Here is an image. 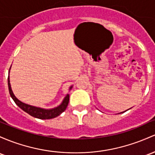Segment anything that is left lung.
Segmentation results:
<instances>
[{
	"mask_svg": "<svg viewBox=\"0 0 155 155\" xmlns=\"http://www.w3.org/2000/svg\"><path fill=\"white\" fill-rule=\"evenodd\" d=\"M131 109V108H130ZM129 110H130V109H129ZM127 110H126V111H127ZM126 111H124V112H126ZM124 112H122V113H124Z\"/></svg>",
	"mask_w": 155,
	"mask_h": 155,
	"instance_id": "1",
	"label": "left lung"
}]
</instances>
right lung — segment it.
<instances>
[{
	"mask_svg": "<svg viewBox=\"0 0 155 155\" xmlns=\"http://www.w3.org/2000/svg\"><path fill=\"white\" fill-rule=\"evenodd\" d=\"M10 70V69H9ZM8 75H9V71H8ZM8 91H9L10 96H11L12 98L14 100V101L18 105L19 107L23 110V111L29 114L31 116L35 117V118H39V119H51L56 117L59 116L60 114H62L64 110L67 108L68 104L69 103V98L70 96L69 94H67L64 99L62 100V102L59 105V106L56 107L52 109H44L41 107H38L31 106V105L27 104L22 101H20L19 99L16 98L15 94L13 93L12 90L11 84H10V80H9V76L8 77ZM73 86H71L69 88V91L72 89Z\"/></svg>",
	"mask_w": 155,
	"mask_h": 155,
	"instance_id": "right-lung-1",
	"label": "right lung"
}]
</instances>
